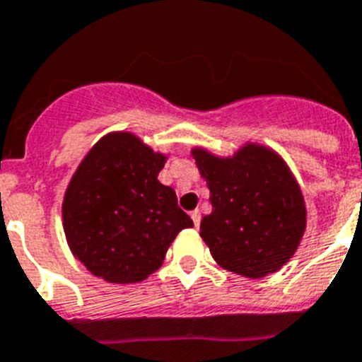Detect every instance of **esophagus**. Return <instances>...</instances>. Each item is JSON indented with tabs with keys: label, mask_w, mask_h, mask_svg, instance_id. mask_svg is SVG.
<instances>
[{
	"label": "esophagus",
	"mask_w": 362,
	"mask_h": 362,
	"mask_svg": "<svg viewBox=\"0 0 362 362\" xmlns=\"http://www.w3.org/2000/svg\"><path fill=\"white\" fill-rule=\"evenodd\" d=\"M191 219H193V225H195V228H199V225H201V211L199 210L191 211Z\"/></svg>",
	"instance_id": "1"
}]
</instances>
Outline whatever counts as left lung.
Listing matches in <instances>:
<instances>
[{"mask_svg":"<svg viewBox=\"0 0 362 362\" xmlns=\"http://www.w3.org/2000/svg\"><path fill=\"white\" fill-rule=\"evenodd\" d=\"M210 189L201 238L223 269L247 279L279 272L298 251L307 208L296 176L275 151L245 143L228 158L191 151Z\"/></svg>","mask_w":362,"mask_h":362,"instance_id":"obj_1","label":"left lung"}]
</instances>
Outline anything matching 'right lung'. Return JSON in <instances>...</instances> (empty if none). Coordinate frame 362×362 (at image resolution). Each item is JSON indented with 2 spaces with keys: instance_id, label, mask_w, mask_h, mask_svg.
<instances>
[{
  "instance_id": "1",
  "label": "right lung",
  "mask_w": 362,
  "mask_h": 362,
  "mask_svg": "<svg viewBox=\"0 0 362 362\" xmlns=\"http://www.w3.org/2000/svg\"><path fill=\"white\" fill-rule=\"evenodd\" d=\"M165 161L130 132L104 135L81 160L64 191L63 228L93 275L141 283L160 269L176 234L193 227L175 189L158 180Z\"/></svg>"
}]
</instances>
